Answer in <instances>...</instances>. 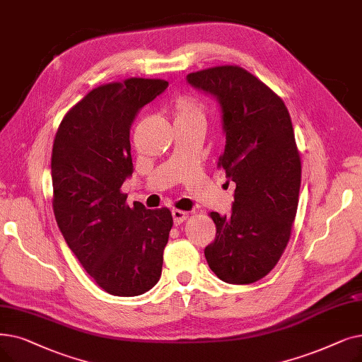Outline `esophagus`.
Wrapping results in <instances>:
<instances>
[{
  "instance_id": "34e87169",
  "label": "esophagus",
  "mask_w": 362,
  "mask_h": 362,
  "mask_svg": "<svg viewBox=\"0 0 362 362\" xmlns=\"http://www.w3.org/2000/svg\"><path fill=\"white\" fill-rule=\"evenodd\" d=\"M171 216H173V220H175V225L177 226V225L183 223L187 217H189V213L182 211V210H173Z\"/></svg>"
}]
</instances>
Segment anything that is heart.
<instances>
[{"label": "heart", "instance_id": "b5f03b06", "mask_svg": "<svg viewBox=\"0 0 362 362\" xmlns=\"http://www.w3.org/2000/svg\"><path fill=\"white\" fill-rule=\"evenodd\" d=\"M175 122L177 121H202L204 122V105L192 96H180L173 106Z\"/></svg>", "mask_w": 362, "mask_h": 362}]
</instances>
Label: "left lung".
I'll use <instances>...</instances> for the list:
<instances>
[{"instance_id":"8db88e82","label":"left lung","mask_w":362,"mask_h":362,"mask_svg":"<svg viewBox=\"0 0 362 362\" xmlns=\"http://www.w3.org/2000/svg\"><path fill=\"white\" fill-rule=\"evenodd\" d=\"M187 84L211 94L226 136L218 167L235 183L230 216L211 211L210 269L229 284L268 275L284 253L298 204L302 165L290 114L279 96L240 66L192 72Z\"/></svg>"}]
</instances>
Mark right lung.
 <instances>
[{
    "instance_id": "1",
    "label": "right lung",
    "mask_w": 362,
    "mask_h": 362,
    "mask_svg": "<svg viewBox=\"0 0 362 362\" xmlns=\"http://www.w3.org/2000/svg\"><path fill=\"white\" fill-rule=\"evenodd\" d=\"M168 87L129 78L91 90L62 119L52 153L57 226L87 274L106 293L144 294L160 281L173 226L168 209L127 206L133 175L130 129L137 112Z\"/></svg>"
}]
</instances>
